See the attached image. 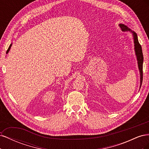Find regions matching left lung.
Here are the masks:
<instances>
[{"label": "left lung", "instance_id": "obj_1", "mask_svg": "<svg viewBox=\"0 0 149 149\" xmlns=\"http://www.w3.org/2000/svg\"><path fill=\"white\" fill-rule=\"evenodd\" d=\"M119 26L120 27L121 30L126 31H130L132 33L133 37H134V49H135V52H136V55L137 60V63H138V67L140 72V78H141V84H140V88L141 87V85L142 83V80H143V53L142 50V47L141 45H140L139 41H138V38L136 32L132 31L131 30L129 29L127 26L124 25V24H119Z\"/></svg>", "mask_w": 149, "mask_h": 149}]
</instances>
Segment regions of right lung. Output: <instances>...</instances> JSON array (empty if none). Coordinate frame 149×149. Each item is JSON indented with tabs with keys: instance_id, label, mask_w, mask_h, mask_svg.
<instances>
[{
	"instance_id": "right-lung-1",
	"label": "right lung",
	"mask_w": 149,
	"mask_h": 149,
	"mask_svg": "<svg viewBox=\"0 0 149 149\" xmlns=\"http://www.w3.org/2000/svg\"><path fill=\"white\" fill-rule=\"evenodd\" d=\"M11 46H12V44H10V45L9 46V47H8V49L7 50V52H6V53L7 54L8 53V52H9V50H10V48H11Z\"/></svg>"
}]
</instances>
